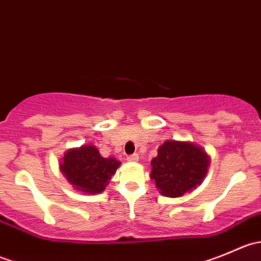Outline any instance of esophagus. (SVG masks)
Here are the masks:
<instances>
[{
  "instance_id": "esophagus-1",
  "label": "esophagus",
  "mask_w": 261,
  "mask_h": 261,
  "mask_svg": "<svg viewBox=\"0 0 261 261\" xmlns=\"http://www.w3.org/2000/svg\"><path fill=\"white\" fill-rule=\"evenodd\" d=\"M127 162H130V163H136V162H139V155H138V154L128 155V156H127Z\"/></svg>"
}]
</instances>
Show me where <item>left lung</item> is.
I'll return each mask as SVG.
<instances>
[{
    "label": "left lung",
    "instance_id": "obj_1",
    "mask_svg": "<svg viewBox=\"0 0 261 261\" xmlns=\"http://www.w3.org/2000/svg\"><path fill=\"white\" fill-rule=\"evenodd\" d=\"M210 162L206 150L198 144L167 140L151 160L150 178L162 196L178 198L201 186Z\"/></svg>",
    "mask_w": 261,
    "mask_h": 261
}]
</instances>
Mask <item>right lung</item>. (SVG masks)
Segmentation results:
<instances>
[{"label": "right lung", "instance_id": "obj_1", "mask_svg": "<svg viewBox=\"0 0 261 261\" xmlns=\"http://www.w3.org/2000/svg\"><path fill=\"white\" fill-rule=\"evenodd\" d=\"M121 163L116 158H103L94 145H82L65 151L60 172L73 188L86 194H98L106 189Z\"/></svg>", "mask_w": 261, "mask_h": 261}]
</instances>
